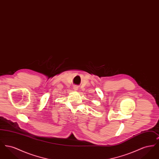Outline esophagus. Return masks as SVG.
I'll return each instance as SVG.
<instances>
[{
  "label": "esophagus",
  "mask_w": 159,
  "mask_h": 159,
  "mask_svg": "<svg viewBox=\"0 0 159 159\" xmlns=\"http://www.w3.org/2000/svg\"><path fill=\"white\" fill-rule=\"evenodd\" d=\"M77 89H78V87L77 86H74V89L75 90H77Z\"/></svg>",
  "instance_id": "34e87169"
}]
</instances>
